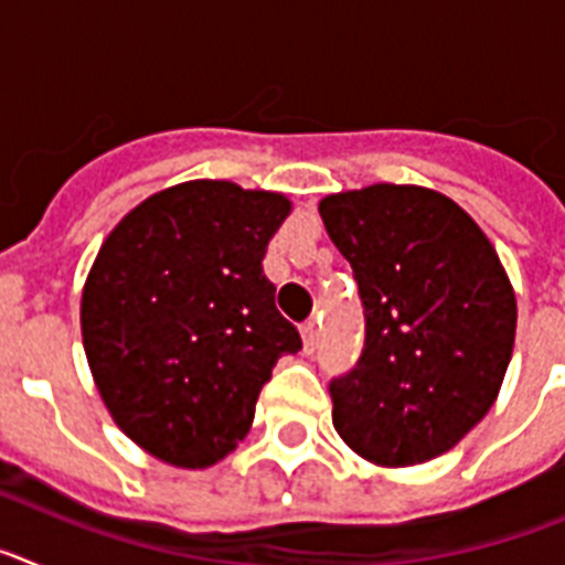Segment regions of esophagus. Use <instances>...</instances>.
Wrapping results in <instances>:
<instances>
[{
    "mask_svg": "<svg viewBox=\"0 0 565 565\" xmlns=\"http://www.w3.org/2000/svg\"><path fill=\"white\" fill-rule=\"evenodd\" d=\"M317 337H319L317 322H313V319H308L306 326H302V344H306V351H308V353L317 351Z\"/></svg>",
    "mask_w": 565,
    "mask_h": 565,
    "instance_id": "34e87169",
    "label": "esophagus"
}]
</instances>
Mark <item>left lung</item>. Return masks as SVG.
Masks as SVG:
<instances>
[{
	"mask_svg": "<svg viewBox=\"0 0 565 565\" xmlns=\"http://www.w3.org/2000/svg\"><path fill=\"white\" fill-rule=\"evenodd\" d=\"M351 263L364 348L331 379L333 427L362 458L413 467L467 436L495 402L518 306L495 248L450 198L376 183L319 203Z\"/></svg>",
	"mask_w": 565,
	"mask_h": 565,
	"instance_id": "left-lung-1",
	"label": "left lung"
}]
</instances>
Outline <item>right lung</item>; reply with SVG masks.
Returning a JSON list of instances; mask_svg holds the SVG:
<instances>
[{
    "instance_id": "1",
    "label": "right lung",
    "mask_w": 565,
    "mask_h": 565,
    "mask_svg": "<svg viewBox=\"0 0 565 565\" xmlns=\"http://www.w3.org/2000/svg\"><path fill=\"white\" fill-rule=\"evenodd\" d=\"M291 203L228 181L152 194L98 252L82 337L115 424L174 467H209L243 441L274 364L302 348L263 274Z\"/></svg>"
}]
</instances>
